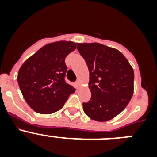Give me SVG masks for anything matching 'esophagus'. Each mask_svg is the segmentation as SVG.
Segmentation results:
<instances>
[{
    "label": "esophagus",
    "mask_w": 157,
    "mask_h": 157,
    "mask_svg": "<svg viewBox=\"0 0 157 157\" xmlns=\"http://www.w3.org/2000/svg\"><path fill=\"white\" fill-rule=\"evenodd\" d=\"M76 85H77L78 87H79L80 86H81V81H80L79 79L76 81Z\"/></svg>",
    "instance_id": "1"
}]
</instances>
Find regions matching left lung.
Here are the masks:
<instances>
[{
	"label": "left lung",
	"mask_w": 157,
	"mask_h": 157,
	"mask_svg": "<svg viewBox=\"0 0 157 157\" xmlns=\"http://www.w3.org/2000/svg\"><path fill=\"white\" fill-rule=\"evenodd\" d=\"M77 48L90 71L91 98L82 104L83 111L96 121H109L120 114L132 98L134 70L116 48L100 43H78Z\"/></svg>",
	"instance_id": "obj_1"
}]
</instances>
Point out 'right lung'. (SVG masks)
Returning <instances> with one entry per match:
<instances>
[{"instance_id":"add662e5","label":"right lung","mask_w":157,"mask_h":157,"mask_svg":"<svg viewBox=\"0 0 157 157\" xmlns=\"http://www.w3.org/2000/svg\"><path fill=\"white\" fill-rule=\"evenodd\" d=\"M77 43L59 41L41 47L20 67L18 84L34 112L51 114L61 109L75 89L65 82V58Z\"/></svg>"}]
</instances>
